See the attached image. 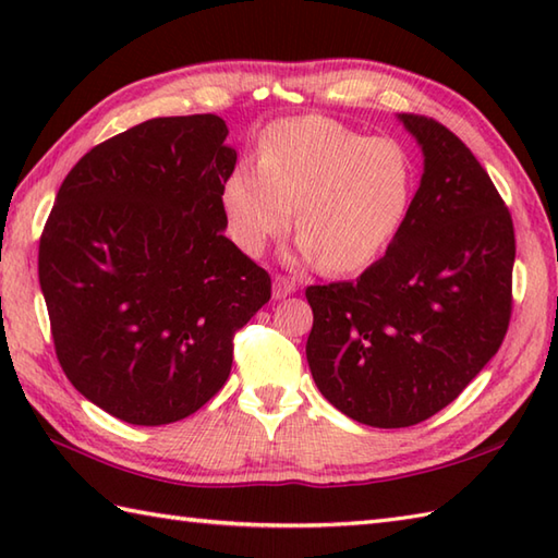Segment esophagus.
Masks as SVG:
<instances>
[{
    "instance_id": "obj_1",
    "label": "esophagus",
    "mask_w": 558,
    "mask_h": 558,
    "mask_svg": "<svg viewBox=\"0 0 558 558\" xmlns=\"http://www.w3.org/2000/svg\"><path fill=\"white\" fill-rule=\"evenodd\" d=\"M292 292H294V282L286 276H276V280H272V300H286Z\"/></svg>"
}]
</instances>
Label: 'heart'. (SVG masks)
I'll return each instance as SVG.
<instances>
[{
	"mask_svg": "<svg viewBox=\"0 0 558 558\" xmlns=\"http://www.w3.org/2000/svg\"><path fill=\"white\" fill-rule=\"evenodd\" d=\"M412 184V160L398 141L304 114L260 132L256 168L236 165L225 177L220 206L232 244L248 256L290 230L298 206L300 256L330 272H354L400 230Z\"/></svg>",
	"mask_w": 558,
	"mask_h": 558,
	"instance_id": "heart-1",
	"label": "heart"
}]
</instances>
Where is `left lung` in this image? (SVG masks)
<instances>
[{
    "mask_svg": "<svg viewBox=\"0 0 558 558\" xmlns=\"http://www.w3.org/2000/svg\"><path fill=\"white\" fill-rule=\"evenodd\" d=\"M424 174L386 256L306 288V362L330 405L378 429L450 405L499 352L513 312V220L487 170L432 117L398 114Z\"/></svg>",
    "mask_w": 558,
    "mask_h": 558,
    "instance_id": "left-lung-1",
    "label": "left lung"
}]
</instances>
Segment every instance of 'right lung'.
<instances>
[{
  "instance_id": "right-lung-1",
  "label": "right lung",
  "mask_w": 558,
  "mask_h": 558,
  "mask_svg": "<svg viewBox=\"0 0 558 558\" xmlns=\"http://www.w3.org/2000/svg\"><path fill=\"white\" fill-rule=\"evenodd\" d=\"M218 114L156 117L102 141L62 182L38 252L57 360L83 398L138 426L218 393L270 276L225 230L236 153Z\"/></svg>"
}]
</instances>
